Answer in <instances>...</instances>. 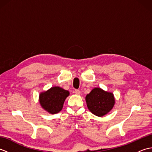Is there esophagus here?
<instances>
[{
  "label": "esophagus",
  "mask_w": 152,
  "mask_h": 152,
  "mask_svg": "<svg viewBox=\"0 0 152 152\" xmlns=\"http://www.w3.org/2000/svg\"><path fill=\"white\" fill-rule=\"evenodd\" d=\"M74 93H75V94L78 95H80V93H81V92H80V90H78V89H76L75 91H74Z\"/></svg>",
  "instance_id": "esophagus-1"
}]
</instances>
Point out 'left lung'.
Segmentation results:
<instances>
[{
    "label": "left lung",
    "mask_w": 152,
    "mask_h": 152,
    "mask_svg": "<svg viewBox=\"0 0 152 152\" xmlns=\"http://www.w3.org/2000/svg\"><path fill=\"white\" fill-rule=\"evenodd\" d=\"M86 101L89 111L99 117L108 114L115 104L113 93L99 88H94L87 95Z\"/></svg>",
    "instance_id": "1"
}]
</instances>
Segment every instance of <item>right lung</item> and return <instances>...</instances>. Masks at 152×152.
<instances>
[{
	"instance_id": "1",
	"label": "right lung",
	"mask_w": 152,
	"mask_h": 152,
	"mask_svg": "<svg viewBox=\"0 0 152 152\" xmlns=\"http://www.w3.org/2000/svg\"><path fill=\"white\" fill-rule=\"evenodd\" d=\"M69 95V91L59 87H53L41 93L39 101L42 107L50 114H57L63 108L64 102Z\"/></svg>"
}]
</instances>
